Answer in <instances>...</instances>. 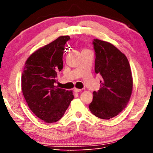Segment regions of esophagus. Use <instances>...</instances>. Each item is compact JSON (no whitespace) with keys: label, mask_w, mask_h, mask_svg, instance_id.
Wrapping results in <instances>:
<instances>
[{"label":"esophagus","mask_w":153,"mask_h":153,"mask_svg":"<svg viewBox=\"0 0 153 153\" xmlns=\"http://www.w3.org/2000/svg\"><path fill=\"white\" fill-rule=\"evenodd\" d=\"M82 91V90L81 89H79V88H74V92H81Z\"/></svg>","instance_id":"1"}]
</instances>
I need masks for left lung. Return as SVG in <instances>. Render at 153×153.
<instances>
[{
    "label": "left lung",
    "instance_id": "8db88e82",
    "mask_svg": "<svg viewBox=\"0 0 153 153\" xmlns=\"http://www.w3.org/2000/svg\"><path fill=\"white\" fill-rule=\"evenodd\" d=\"M93 45L94 71L102 77V81L100 89L93 92L89 108L96 117L109 120L128 105L132 92V75L126 55L112 44L94 39Z\"/></svg>",
    "mask_w": 153,
    "mask_h": 153
}]
</instances>
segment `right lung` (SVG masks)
I'll list each match as a JSON object with an SVG mask.
<instances>
[{"label":"right lung","mask_w":153,"mask_h":153,"mask_svg":"<svg viewBox=\"0 0 153 153\" xmlns=\"http://www.w3.org/2000/svg\"><path fill=\"white\" fill-rule=\"evenodd\" d=\"M70 39L63 36L38 49L25 63L22 89L30 110L46 123L56 122L74 99L73 92L55 86L57 73L63 68L65 45Z\"/></svg>","instance_id":"obj_1"}]
</instances>
